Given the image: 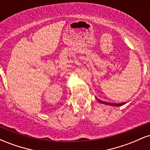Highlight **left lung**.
<instances>
[{"mask_svg":"<svg viewBox=\"0 0 150 150\" xmlns=\"http://www.w3.org/2000/svg\"><path fill=\"white\" fill-rule=\"evenodd\" d=\"M98 101H99L100 103H102V104H107V105H111V106H121V105H123L125 104V103H121V104H113V103H109V102H106V101H103L100 100V99H97Z\"/></svg>","mask_w":150,"mask_h":150,"instance_id":"8db88e82","label":"left lung"}]
</instances>
